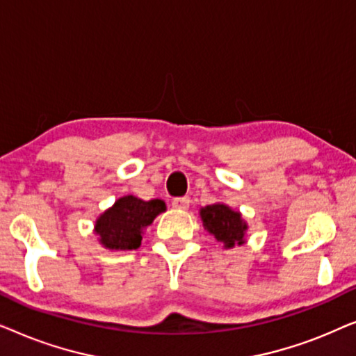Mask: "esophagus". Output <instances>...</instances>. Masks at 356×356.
<instances>
[{
  "label": "esophagus",
  "instance_id": "esophagus-1",
  "mask_svg": "<svg viewBox=\"0 0 356 356\" xmlns=\"http://www.w3.org/2000/svg\"><path fill=\"white\" fill-rule=\"evenodd\" d=\"M189 202H191V199L188 196H183V197H175L172 201V206L175 209H179V211H186L189 207Z\"/></svg>",
  "mask_w": 356,
  "mask_h": 356
}]
</instances>
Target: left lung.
Segmentation results:
<instances>
[{"mask_svg": "<svg viewBox=\"0 0 356 356\" xmlns=\"http://www.w3.org/2000/svg\"><path fill=\"white\" fill-rule=\"evenodd\" d=\"M202 225L225 248L245 243L248 225L241 220V213L232 211L223 204H213L201 209Z\"/></svg>", "mask_w": 356, "mask_h": 356, "instance_id": "left-lung-1", "label": "left lung"}]
</instances>
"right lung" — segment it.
Wrapping results in <instances>:
<instances>
[{
  "mask_svg": "<svg viewBox=\"0 0 356 356\" xmlns=\"http://www.w3.org/2000/svg\"><path fill=\"white\" fill-rule=\"evenodd\" d=\"M165 211L160 199L143 201L134 196H124L105 211L95 223L100 243L110 250H136L140 246L143 230Z\"/></svg>",
  "mask_w": 356,
  "mask_h": 356,
  "instance_id": "1",
  "label": "right lung"
}]
</instances>
